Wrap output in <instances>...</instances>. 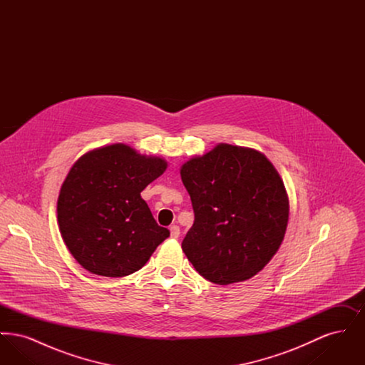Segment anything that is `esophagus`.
<instances>
[{"label": "esophagus", "instance_id": "34e87169", "mask_svg": "<svg viewBox=\"0 0 365 365\" xmlns=\"http://www.w3.org/2000/svg\"><path fill=\"white\" fill-rule=\"evenodd\" d=\"M170 232H171V238H178L180 234V228L178 226L170 227Z\"/></svg>", "mask_w": 365, "mask_h": 365}]
</instances>
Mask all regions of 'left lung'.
Returning <instances> with one entry per match:
<instances>
[{
	"label": "left lung",
	"mask_w": 365,
	"mask_h": 365,
	"mask_svg": "<svg viewBox=\"0 0 365 365\" xmlns=\"http://www.w3.org/2000/svg\"><path fill=\"white\" fill-rule=\"evenodd\" d=\"M194 225L182 249L204 278L231 284L255 277L278 252L289 198L278 171L260 152L219 143L180 168Z\"/></svg>",
	"instance_id": "left-lung-1"
}]
</instances>
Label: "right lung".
I'll use <instances>...</instances> for the list:
<instances>
[{"label":"right lung","instance_id":"right-lung-1","mask_svg":"<svg viewBox=\"0 0 365 365\" xmlns=\"http://www.w3.org/2000/svg\"><path fill=\"white\" fill-rule=\"evenodd\" d=\"M165 170V160L123 143L94 149L72 165L58 194L57 220L71 255L88 272L130 275L170 237L140 197Z\"/></svg>","mask_w":365,"mask_h":365}]
</instances>
